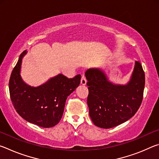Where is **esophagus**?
Listing matches in <instances>:
<instances>
[{
	"instance_id": "obj_1",
	"label": "esophagus",
	"mask_w": 159,
	"mask_h": 159,
	"mask_svg": "<svg viewBox=\"0 0 159 159\" xmlns=\"http://www.w3.org/2000/svg\"><path fill=\"white\" fill-rule=\"evenodd\" d=\"M86 79H85V77L84 75H82V77H81V80H80V83H81V85H85L86 84Z\"/></svg>"
}]
</instances>
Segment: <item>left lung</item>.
I'll use <instances>...</instances> for the list:
<instances>
[{
    "mask_svg": "<svg viewBox=\"0 0 159 159\" xmlns=\"http://www.w3.org/2000/svg\"><path fill=\"white\" fill-rule=\"evenodd\" d=\"M85 75L89 91V115L96 126L105 129L115 127L138 111L145 84L144 72L139 61H135L130 79L125 85L110 81L101 69H89Z\"/></svg>",
    "mask_w": 159,
    "mask_h": 159,
    "instance_id": "left-lung-1",
    "label": "left lung"
}]
</instances>
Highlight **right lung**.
<instances>
[{
    "label": "right lung",
    "instance_id": "1",
    "mask_svg": "<svg viewBox=\"0 0 159 159\" xmlns=\"http://www.w3.org/2000/svg\"><path fill=\"white\" fill-rule=\"evenodd\" d=\"M26 52L25 50L21 54L10 76L9 90L12 104L26 121L43 128L53 127L62 117L67 97L79 85L80 75L68 79L60 74L43 84L32 87L20 75L21 61Z\"/></svg>",
    "mask_w": 159,
    "mask_h": 159
}]
</instances>
